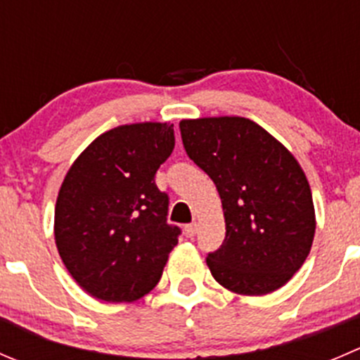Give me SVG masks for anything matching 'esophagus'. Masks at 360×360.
I'll return each instance as SVG.
<instances>
[{"label":"esophagus","instance_id":"esophagus-1","mask_svg":"<svg viewBox=\"0 0 360 360\" xmlns=\"http://www.w3.org/2000/svg\"><path fill=\"white\" fill-rule=\"evenodd\" d=\"M197 230H198L197 223H190V225L184 226V233H186V237H193L195 233H197Z\"/></svg>","mask_w":360,"mask_h":360}]
</instances>
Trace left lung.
<instances>
[{
    "instance_id": "left-lung-1",
    "label": "left lung",
    "mask_w": 360,
    "mask_h": 360,
    "mask_svg": "<svg viewBox=\"0 0 360 360\" xmlns=\"http://www.w3.org/2000/svg\"><path fill=\"white\" fill-rule=\"evenodd\" d=\"M186 155L216 184L225 240L207 255L219 285L244 295L283 287L311 250L315 207L297 160L246 117L179 123Z\"/></svg>"
}]
</instances>
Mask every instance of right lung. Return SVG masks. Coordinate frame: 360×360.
<instances>
[{
	"instance_id": "obj_1",
	"label": "right lung",
	"mask_w": 360,
	"mask_h": 360,
	"mask_svg": "<svg viewBox=\"0 0 360 360\" xmlns=\"http://www.w3.org/2000/svg\"><path fill=\"white\" fill-rule=\"evenodd\" d=\"M174 144V124L117 127L87 146L63 181L56 246L73 280L100 301H137L162 278L181 229L167 221L169 195L155 176Z\"/></svg>"
}]
</instances>
